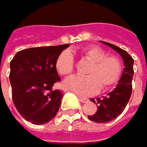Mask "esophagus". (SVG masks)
Listing matches in <instances>:
<instances>
[{
  "label": "esophagus",
  "instance_id": "34e87169",
  "mask_svg": "<svg viewBox=\"0 0 147 147\" xmlns=\"http://www.w3.org/2000/svg\"><path fill=\"white\" fill-rule=\"evenodd\" d=\"M79 101H81L82 103H85V102H88V101H89V99H87V98H83V97H79Z\"/></svg>",
  "mask_w": 147,
  "mask_h": 147
}]
</instances>
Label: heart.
Returning <instances> with one entry per match:
<instances>
[{
	"mask_svg": "<svg viewBox=\"0 0 147 147\" xmlns=\"http://www.w3.org/2000/svg\"><path fill=\"white\" fill-rule=\"evenodd\" d=\"M80 56L90 63L85 77L74 76L66 79L63 88L80 96H88L97 92L99 89H108L115 85L122 74V63L115 55H106L99 47L89 46L79 51ZM56 69L62 76H69L74 68L73 54L65 50L60 53L56 61Z\"/></svg>",
	"mask_w": 147,
	"mask_h": 147,
	"instance_id": "1",
	"label": "heart"
}]
</instances>
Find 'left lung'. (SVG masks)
Returning a JSON list of instances; mask_svg holds the SVG:
<instances>
[{
  "instance_id": "8db88e82",
  "label": "left lung",
  "mask_w": 147,
  "mask_h": 147,
  "mask_svg": "<svg viewBox=\"0 0 147 147\" xmlns=\"http://www.w3.org/2000/svg\"><path fill=\"white\" fill-rule=\"evenodd\" d=\"M105 45L109 46L115 50L124 61V66L121 77L116 87L110 92L106 96L101 98L90 99L94 104L96 102L97 111L92 115H88L90 121L96 123H106L117 118L123 110H125L128 101L130 100L132 91V78L134 74V59L131 55L125 50L121 49L111 43L102 42Z\"/></svg>"
}]
</instances>
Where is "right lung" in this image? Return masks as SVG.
<instances>
[{
  "mask_svg": "<svg viewBox=\"0 0 147 147\" xmlns=\"http://www.w3.org/2000/svg\"><path fill=\"white\" fill-rule=\"evenodd\" d=\"M69 44L31 47L19 51L10 63L12 100L27 121L43 125L58 113L63 93L53 89L60 82L56 61Z\"/></svg>",
  "mask_w": 147,
  "mask_h": 147,
  "instance_id": "add662e5",
  "label": "right lung"
}]
</instances>
